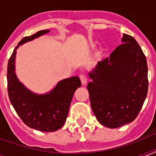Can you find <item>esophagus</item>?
<instances>
[{
    "instance_id": "34e87169",
    "label": "esophagus",
    "mask_w": 156,
    "mask_h": 156,
    "mask_svg": "<svg viewBox=\"0 0 156 156\" xmlns=\"http://www.w3.org/2000/svg\"><path fill=\"white\" fill-rule=\"evenodd\" d=\"M79 78H80L81 82H82V83H83V85L87 83V76H86L85 74H80Z\"/></svg>"
}]
</instances>
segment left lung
<instances>
[{"label": "left lung", "mask_w": 156, "mask_h": 156, "mask_svg": "<svg viewBox=\"0 0 156 156\" xmlns=\"http://www.w3.org/2000/svg\"><path fill=\"white\" fill-rule=\"evenodd\" d=\"M109 57L99 61L89 77L87 90L96 118L108 128H118L138 116L148 90L147 59L137 41L124 34Z\"/></svg>", "instance_id": "obj_1"}]
</instances>
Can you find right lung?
<instances>
[{
    "label": "right lung",
    "mask_w": 156,
    "mask_h": 156,
    "mask_svg": "<svg viewBox=\"0 0 156 156\" xmlns=\"http://www.w3.org/2000/svg\"><path fill=\"white\" fill-rule=\"evenodd\" d=\"M49 30L38 31L24 37L13 50L7 67L9 98L22 121L30 128L43 132H53L66 122L74 91L81 87L78 77L60 81L51 91L38 95L28 90L16 76V50L20 45L48 33Z\"/></svg>",
    "instance_id": "1"
}]
</instances>
